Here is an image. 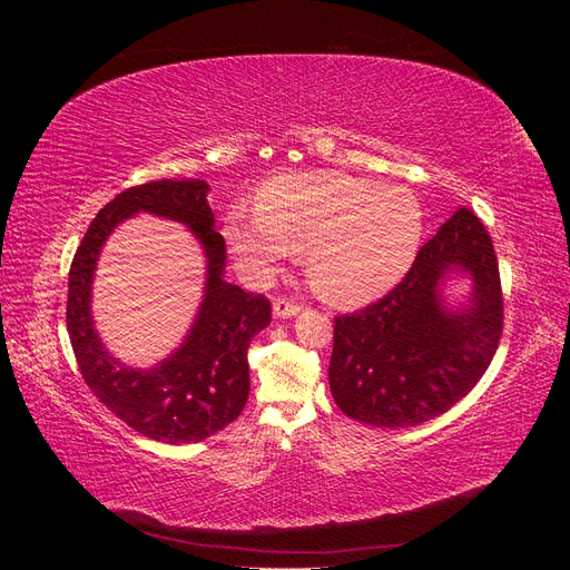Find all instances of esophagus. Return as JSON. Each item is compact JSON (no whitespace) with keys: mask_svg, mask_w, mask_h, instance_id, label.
I'll return each mask as SVG.
<instances>
[{"mask_svg":"<svg viewBox=\"0 0 570 570\" xmlns=\"http://www.w3.org/2000/svg\"><path fill=\"white\" fill-rule=\"evenodd\" d=\"M299 312H302V306L297 302H292V299L278 297L273 302V314L278 318H292V316H297Z\"/></svg>","mask_w":570,"mask_h":570,"instance_id":"obj_1","label":"esophagus"}]
</instances>
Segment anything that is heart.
<instances>
[{
  "mask_svg": "<svg viewBox=\"0 0 570 570\" xmlns=\"http://www.w3.org/2000/svg\"><path fill=\"white\" fill-rule=\"evenodd\" d=\"M223 235L249 278H266L306 252V273L323 299L361 304L383 295L413 264L423 209L406 187L316 170L264 183L256 209L237 204L226 214Z\"/></svg>",
  "mask_w": 570,
  "mask_h": 570,
  "instance_id": "heart-1",
  "label": "heart"
}]
</instances>
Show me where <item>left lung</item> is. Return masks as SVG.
<instances>
[{"instance_id": "obj_1", "label": "left lung", "mask_w": 570, "mask_h": 570, "mask_svg": "<svg viewBox=\"0 0 570 570\" xmlns=\"http://www.w3.org/2000/svg\"><path fill=\"white\" fill-rule=\"evenodd\" d=\"M474 278L465 309L439 297L446 272ZM504 297L492 237L471 209H459L428 239L385 297L335 316L327 381L350 419L375 428L419 425L469 394L502 340Z\"/></svg>"}]
</instances>
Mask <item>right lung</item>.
Masks as SVG:
<instances>
[{"mask_svg":"<svg viewBox=\"0 0 570 570\" xmlns=\"http://www.w3.org/2000/svg\"><path fill=\"white\" fill-rule=\"evenodd\" d=\"M209 185L204 180H154L116 195L85 233L68 271L66 327L92 394L137 433L168 444L199 442L233 423L249 396L247 350L271 323V302L223 281L226 239L214 230ZM137 210L185 222L210 266L205 302L178 353L149 372L130 370L100 347L89 314L91 275L100 245L120 219Z\"/></svg>","mask_w":570,"mask_h":570,"instance_id":"right-lung-1","label":"right lung"}]
</instances>
